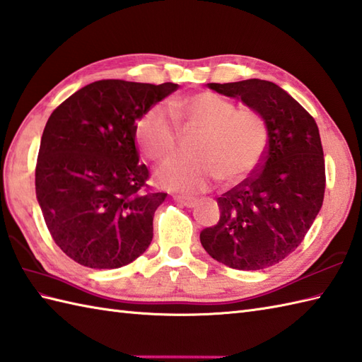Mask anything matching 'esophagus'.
<instances>
[{
	"mask_svg": "<svg viewBox=\"0 0 362 362\" xmlns=\"http://www.w3.org/2000/svg\"><path fill=\"white\" fill-rule=\"evenodd\" d=\"M175 202H178L180 204L186 206V208H194V206L197 204V200H195V198H190V197H181V195H176V197H175Z\"/></svg>",
	"mask_w": 362,
	"mask_h": 362,
	"instance_id": "obj_1",
	"label": "esophagus"
}]
</instances>
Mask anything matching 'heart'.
Returning <instances> with one entry per match:
<instances>
[{"mask_svg":"<svg viewBox=\"0 0 362 362\" xmlns=\"http://www.w3.org/2000/svg\"><path fill=\"white\" fill-rule=\"evenodd\" d=\"M181 127L200 131L194 159H172L154 178L159 186L200 194L218 180L234 186L248 180L262 164L269 146V129L255 109H238L235 103L216 92H200L173 100L170 110L151 106L140 117L136 137L146 158L160 162L176 150Z\"/></svg>","mask_w":362,"mask_h":362,"instance_id":"obj_1","label":"heart"}]
</instances>
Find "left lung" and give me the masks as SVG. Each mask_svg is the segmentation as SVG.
<instances>
[{"label": "left lung", "mask_w": 362, "mask_h": 362, "mask_svg": "<svg viewBox=\"0 0 362 362\" xmlns=\"http://www.w3.org/2000/svg\"><path fill=\"white\" fill-rule=\"evenodd\" d=\"M259 112L269 146L259 168L217 198L220 220L200 233L214 259L261 270L289 256L311 228L325 195V159L311 114L281 87L262 79L209 83Z\"/></svg>", "instance_id": "8db88e82"}]
</instances>
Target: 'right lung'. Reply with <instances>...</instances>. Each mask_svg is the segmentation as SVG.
I'll list each match as a JSON object with an SVG mask.
<instances>
[{
    "mask_svg": "<svg viewBox=\"0 0 362 362\" xmlns=\"http://www.w3.org/2000/svg\"><path fill=\"white\" fill-rule=\"evenodd\" d=\"M178 84L101 79L59 105L43 129L35 195L51 238L90 269H119L153 239V217L165 200L151 192L139 164L137 120Z\"/></svg>",
    "mask_w": 362,
    "mask_h": 362,
    "instance_id": "add662e5",
    "label": "right lung"
}]
</instances>
